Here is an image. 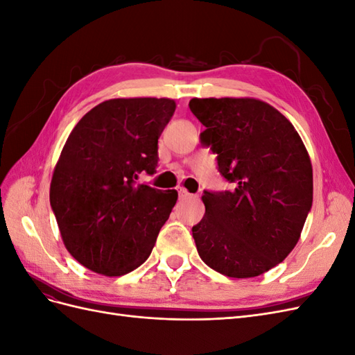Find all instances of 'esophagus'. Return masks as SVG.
Returning <instances> with one entry per match:
<instances>
[{"label":"esophagus","mask_w":355,"mask_h":355,"mask_svg":"<svg viewBox=\"0 0 355 355\" xmlns=\"http://www.w3.org/2000/svg\"><path fill=\"white\" fill-rule=\"evenodd\" d=\"M178 192H179V198H182V200L191 198V197H192V194H189V192H188L187 189H184V188H180Z\"/></svg>","instance_id":"obj_1"}]
</instances>
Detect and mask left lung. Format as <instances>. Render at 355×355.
<instances>
[{
    "mask_svg": "<svg viewBox=\"0 0 355 355\" xmlns=\"http://www.w3.org/2000/svg\"><path fill=\"white\" fill-rule=\"evenodd\" d=\"M231 191H204L192 227L198 254L232 278L257 277L293 250L313 206V166L302 139L271 105L250 98L191 99Z\"/></svg>",
    "mask_w": 355,
    "mask_h": 355,
    "instance_id": "8db88e82",
    "label": "left lung"
}]
</instances>
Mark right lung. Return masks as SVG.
<instances>
[{"label": "right lung", "mask_w": 355, "mask_h": 355, "mask_svg": "<svg viewBox=\"0 0 355 355\" xmlns=\"http://www.w3.org/2000/svg\"><path fill=\"white\" fill-rule=\"evenodd\" d=\"M171 99H111L73 127L53 171L50 204L68 252L89 270L124 275L151 254L178 192L137 184L157 173Z\"/></svg>", "instance_id": "obj_1"}]
</instances>
